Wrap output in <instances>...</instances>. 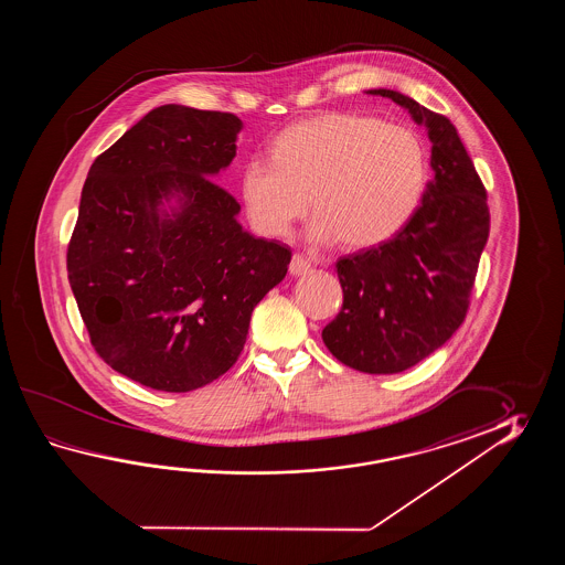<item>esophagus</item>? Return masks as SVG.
<instances>
[{
	"label": "esophagus",
	"mask_w": 565,
	"mask_h": 565,
	"mask_svg": "<svg viewBox=\"0 0 565 565\" xmlns=\"http://www.w3.org/2000/svg\"><path fill=\"white\" fill-rule=\"evenodd\" d=\"M288 270H290V275H292V277L307 275V273L311 270V260H309L307 256H302V254H292L290 265H288Z\"/></svg>",
	"instance_id": "1"
}]
</instances>
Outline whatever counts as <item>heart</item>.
I'll return each mask as SVG.
<instances>
[{"mask_svg":"<svg viewBox=\"0 0 565 565\" xmlns=\"http://www.w3.org/2000/svg\"><path fill=\"white\" fill-rule=\"evenodd\" d=\"M428 185L418 132L358 113H327L278 135L270 159L242 169V200L258 232L285 236L307 214L311 238L372 248L408 224Z\"/></svg>","mask_w":565,"mask_h":565,"instance_id":"heart-1","label":"heart"}]
</instances>
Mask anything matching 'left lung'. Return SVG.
I'll return each instance as SVG.
<instances>
[{"label": "left lung", "instance_id": "8db88e82", "mask_svg": "<svg viewBox=\"0 0 565 565\" xmlns=\"http://www.w3.org/2000/svg\"><path fill=\"white\" fill-rule=\"evenodd\" d=\"M408 108L433 141L434 178L394 238L335 263L343 307L323 329L327 349L351 370L406 372L443 348L465 321L489 238L487 190L445 115L396 90H370Z\"/></svg>", "mask_w": 565, "mask_h": 565}]
</instances>
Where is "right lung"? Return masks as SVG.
Masks as SVG:
<instances>
[{"instance_id":"right-lung-1","label":"right lung","mask_w":565,"mask_h":565,"mask_svg":"<svg viewBox=\"0 0 565 565\" xmlns=\"http://www.w3.org/2000/svg\"><path fill=\"white\" fill-rule=\"evenodd\" d=\"M241 129L232 113L163 105L90 166L68 280L98 358L137 384L181 394L224 375L287 275V244L244 232L241 204L212 180ZM171 191L184 205L163 218Z\"/></svg>"}]
</instances>
